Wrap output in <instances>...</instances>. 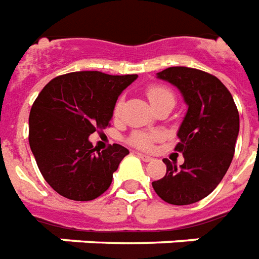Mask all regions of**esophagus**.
<instances>
[{
  "instance_id": "1",
  "label": "esophagus",
  "mask_w": 259,
  "mask_h": 259,
  "mask_svg": "<svg viewBox=\"0 0 259 259\" xmlns=\"http://www.w3.org/2000/svg\"><path fill=\"white\" fill-rule=\"evenodd\" d=\"M138 156L142 158L143 161H148V163H149V161H152V160H153V158L150 157V156H146V154H142V153H138Z\"/></svg>"
}]
</instances>
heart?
<instances>
[{"label": "heart", "instance_id": "heart-1", "mask_svg": "<svg viewBox=\"0 0 259 259\" xmlns=\"http://www.w3.org/2000/svg\"><path fill=\"white\" fill-rule=\"evenodd\" d=\"M146 95H148L149 101L153 105V107L157 110L160 107L175 106V94L171 88L167 85H161V84H153L146 88ZM122 105H124V98L120 96L113 106V116L118 117L122 110ZM161 139V134L160 132H146V131H134L128 138V143L135 146L138 149H143L148 150Z\"/></svg>", "mask_w": 259, "mask_h": 259}]
</instances>
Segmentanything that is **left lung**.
Here are the masks:
<instances>
[{
	"label": "left lung",
	"instance_id": "1",
	"mask_svg": "<svg viewBox=\"0 0 259 259\" xmlns=\"http://www.w3.org/2000/svg\"><path fill=\"white\" fill-rule=\"evenodd\" d=\"M157 77L178 87L188 113L175 146L185 163L178 167L164 158L167 172L152 186L165 203L193 204L207 197L229 168L239 135V111L229 90L207 71L175 66Z\"/></svg>",
	"mask_w": 259,
	"mask_h": 259
}]
</instances>
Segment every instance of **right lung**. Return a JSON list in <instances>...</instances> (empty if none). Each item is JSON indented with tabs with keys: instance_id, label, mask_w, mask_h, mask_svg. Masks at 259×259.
<instances>
[{
	"instance_id": "obj_1",
	"label": "right lung",
	"mask_w": 259,
	"mask_h": 259,
	"mask_svg": "<svg viewBox=\"0 0 259 259\" xmlns=\"http://www.w3.org/2000/svg\"><path fill=\"white\" fill-rule=\"evenodd\" d=\"M137 74L74 71L51 80L34 101L29 143L44 179L66 199L90 201L109 189L128 149L113 143L98 152L91 134L110 125L118 95Z\"/></svg>"
}]
</instances>
